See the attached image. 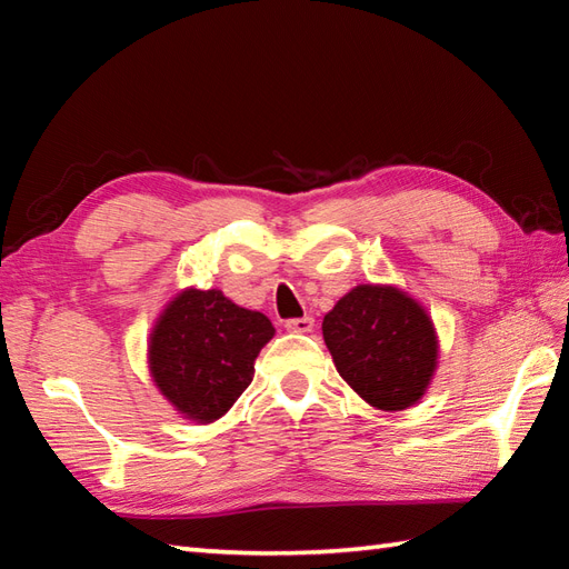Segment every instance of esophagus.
<instances>
[{"instance_id":"34e87169","label":"esophagus","mask_w":569,"mask_h":569,"mask_svg":"<svg viewBox=\"0 0 569 569\" xmlns=\"http://www.w3.org/2000/svg\"><path fill=\"white\" fill-rule=\"evenodd\" d=\"M312 328H316V320H312L310 316L286 320V330H288V332H310Z\"/></svg>"}]
</instances>
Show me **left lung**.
I'll list each match as a JSON object with an SVG mask.
<instances>
[{"mask_svg": "<svg viewBox=\"0 0 569 569\" xmlns=\"http://www.w3.org/2000/svg\"><path fill=\"white\" fill-rule=\"evenodd\" d=\"M340 377L381 410L413 406L438 359L432 322L413 298L391 286H357L322 320Z\"/></svg>", "mask_w": 569, "mask_h": 569, "instance_id": "obj_1", "label": "left lung"}]
</instances>
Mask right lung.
Here are the masks:
<instances>
[{
    "label": "right lung",
    "mask_w": 569,
    "mask_h": 569,
    "mask_svg": "<svg viewBox=\"0 0 569 569\" xmlns=\"http://www.w3.org/2000/svg\"><path fill=\"white\" fill-rule=\"evenodd\" d=\"M273 337L271 320L234 306L220 291H186L153 328L149 365L180 413L212 422L253 379V359Z\"/></svg>",
    "instance_id": "add662e5"
}]
</instances>
